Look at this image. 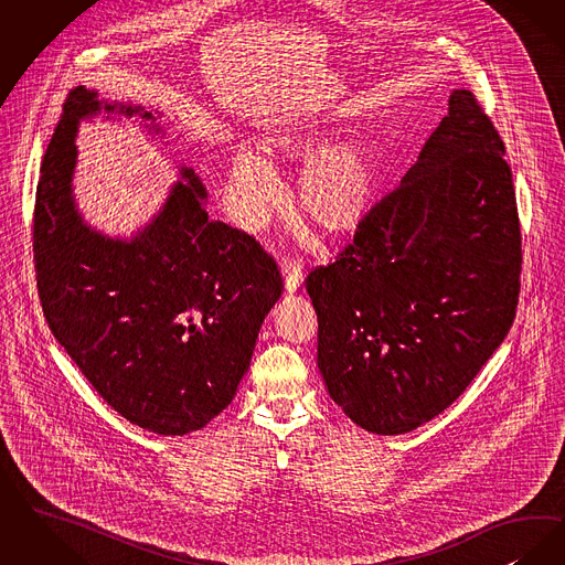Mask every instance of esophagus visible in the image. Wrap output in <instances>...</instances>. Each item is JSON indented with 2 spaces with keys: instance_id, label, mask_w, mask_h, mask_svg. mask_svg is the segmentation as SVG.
<instances>
[{
  "instance_id": "1",
  "label": "esophagus",
  "mask_w": 565,
  "mask_h": 565,
  "mask_svg": "<svg viewBox=\"0 0 565 565\" xmlns=\"http://www.w3.org/2000/svg\"><path fill=\"white\" fill-rule=\"evenodd\" d=\"M281 273H284V281H286V292L294 294L302 286V265L298 260L284 258Z\"/></svg>"
}]
</instances>
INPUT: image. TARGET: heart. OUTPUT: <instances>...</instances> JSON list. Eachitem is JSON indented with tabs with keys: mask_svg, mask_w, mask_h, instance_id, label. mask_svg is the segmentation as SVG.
Segmentation results:
<instances>
[{
	"mask_svg": "<svg viewBox=\"0 0 565 565\" xmlns=\"http://www.w3.org/2000/svg\"><path fill=\"white\" fill-rule=\"evenodd\" d=\"M328 119H302L267 136V151L307 163L298 179V202L326 231H349L362 223L376 189V153L367 138L339 142ZM228 193L244 225L254 226L279 203L281 182L263 153L237 147L228 161Z\"/></svg>",
	"mask_w": 565,
	"mask_h": 565,
	"instance_id": "1",
	"label": "heart"
}]
</instances>
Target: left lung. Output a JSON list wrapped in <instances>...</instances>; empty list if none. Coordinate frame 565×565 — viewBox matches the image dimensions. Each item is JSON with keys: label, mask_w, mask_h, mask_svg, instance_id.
I'll return each mask as SVG.
<instances>
[{"label": "left lung", "mask_w": 565, "mask_h": 565, "mask_svg": "<svg viewBox=\"0 0 565 565\" xmlns=\"http://www.w3.org/2000/svg\"><path fill=\"white\" fill-rule=\"evenodd\" d=\"M469 90L337 263L307 277L317 367L362 429L402 435L441 414L511 330L521 233L511 168Z\"/></svg>", "instance_id": "obj_1"}]
</instances>
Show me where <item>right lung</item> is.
<instances>
[{
	"mask_svg": "<svg viewBox=\"0 0 565 565\" xmlns=\"http://www.w3.org/2000/svg\"><path fill=\"white\" fill-rule=\"evenodd\" d=\"M138 119L166 140L163 111L77 86L42 161L33 249L54 339L96 393L140 429L200 430L248 372L265 317L284 284L244 231L210 221L205 186L179 163V181L130 237L92 226L75 200V138L84 121Z\"/></svg>",
	"mask_w": 565,
	"mask_h": 565,
	"instance_id": "right-lung-1",
	"label": "right lung"
}]
</instances>
